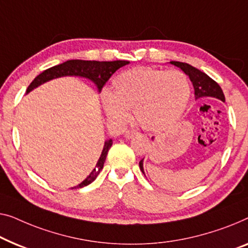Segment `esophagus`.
<instances>
[{
  "mask_svg": "<svg viewBox=\"0 0 248 248\" xmlns=\"http://www.w3.org/2000/svg\"><path fill=\"white\" fill-rule=\"evenodd\" d=\"M138 134H139V132H136L134 130L126 131V132H125V138H126V139H132L133 136H135V135H138Z\"/></svg>",
  "mask_w": 248,
  "mask_h": 248,
  "instance_id": "obj_1",
  "label": "esophagus"
}]
</instances>
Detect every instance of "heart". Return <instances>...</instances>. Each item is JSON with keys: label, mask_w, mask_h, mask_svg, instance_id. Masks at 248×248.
<instances>
[{"label": "heart", "mask_w": 248, "mask_h": 248, "mask_svg": "<svg viewBox=\"0 0 248 248\" xmlns=\"http://www.w3.org/2000/svg\"><path fill=\"white\" fill-rule=\"evenodd\" d=\"M189 97V80L181 71L139 67L114 78L112 92L103 93V103L110 120L126 121L127 110L134 109L143 128L160 131L181 116Z\"/></svg>", "instance_id": "heart-1"}]
</instances>
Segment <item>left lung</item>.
<instances>
[{
    "label": "left lung",
    "mask_w": 248,
    "mask_h": 248,
    "mask_svg": "<svg viewBox=\"0 0 248 248\" xmlns=\"http://www.w3.org/2000/svg\"><path fill=\"white\" fill-rule=\"evenodd\" d=\"M171 64L180 68L184 73L189 76L195 89V97L196 99L202 97H211L219 99L221 102H225V95L222 93V89L216 81L206 75L202 71H200L197 68L192 67L191 64L180 62H170ZM140 169L144 173V169H143V159L140 161Z\"/></svg>",
    "instance_id": "1"
}]
</instances>
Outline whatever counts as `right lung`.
Returning a JSON list of instances; mask_svg holds the SVG:
<instances>
[{
  "mask_svg": "<svg viewBox=\"0 0 248 248\" xmlns=\"http://www.w3.org/2000/svg\"><path fill=\"white\" fill-rule=\"evenodd\" d=\"M128 63H130V62H125V60H116V62H95V60L91 62V60L78 59L68 60L66 62L53 66L51 68H49V69L45 70L44 73H41L40 75H38V76L33 79V81L29 85V87L27 89V94L31 91H33L34 88L39 87L40 85L45 84L46 81L63 76H78L87 78V79L92 80L96 86H97L98 92L100 93L102 88L104 87V85L106 84V81L109 79L110 76H112L117 69H120L121 67H123L125 64ZM112 144V139L105 141L102 154H100L97 163H96V167L93 169V171L81 184L74 186V188L71 189L82 188V186L91 185L92 182L97 178V175L99 174V172L102 171V169L104 167L106 155L107 153H108V150L110 149Z\"/></svg>",
  "mask_w": 248,
  "mask_h": 248,
  "instance_id": "obj_1",
  "label": "right lung"
}]
</instances>
